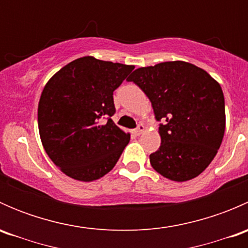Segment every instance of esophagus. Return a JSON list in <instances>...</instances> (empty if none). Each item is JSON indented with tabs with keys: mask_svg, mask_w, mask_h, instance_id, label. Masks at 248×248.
<instances>
[{
	"mask_svg": "<svg viewBox=\"0 0 248 248\" xmlns=\"http://www.w3.org/2000/svg\"><path fill=\"white\" fill-rule=\"evenodd\" d=\"M144 131H145V127L142 126V124H139V126L137 127V129H134V134H136V136H140Z\"/></svg>",
	"mask_w": 248,
	"mask_h": 248,
	"instance_id": "obj_1",
	"label": "esophagus"
}]
</instances>
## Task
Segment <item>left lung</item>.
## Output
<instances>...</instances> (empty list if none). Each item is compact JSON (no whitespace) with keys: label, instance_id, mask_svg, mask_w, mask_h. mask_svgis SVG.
Segmentation results:
<instances>
[{"label":"left lung","instance_id":"obj_1","mask_svg":"<svg viewBox=\"0 0 248 248\" xmlns=\"http://www.w3.org/2000/svg\"><path fill=\"white\" fill-rule=\"evenodd\" d=\"M149 97L161 146L150 163L176 182L202 174L216 156L226 129L222 87L207 72L189 62L169 61L136 69L128 78Z\"/></svg>","mask_w":248,"mask_h":248}]
</instances>
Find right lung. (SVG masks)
Listing matches in <instances>:
<instances>
[{
	"mask_svg": "<svg viewBox=\"0 0 248 248\" xmlns=\"http://www.w3.org/2000/svg\"><path fill=\"white\" fill-rule=\"evenodd\" d=\"M133 69L84 56L46 84L38 103L39 137L49 158L67 176L94 181L119 161L131 136L110 119L115 112L112 92Z\"/></svg>",
	"mask_w": 248,
	"mask_h": 248,
	"instance_id": "right-lung-1",
	"label": "right lung"
}]
</instances>
